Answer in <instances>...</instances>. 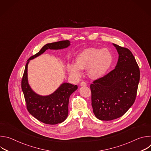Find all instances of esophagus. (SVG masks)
Instances as JSON below:
<instances>
[{"label":"esophagus","mask_w":151,"mask_h":151,"mask_svg":"<svg viewBox=\"0 0 151 151\" xmlns=\"http://www.w3.org/2000/svg\"><path fill=\"white\" fill-rule=\"evenodd\" d=\"M80 85H81V86H87V83H86L85 82H84V81H82V82H81Z\"/></svg>","instance_id":"1"}]
</instances>
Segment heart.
I'll return each instance as SVG.
<instances>
[{
  "label": "heart",
  "instance_id": "b5f03b06",
  "mask_svg": "<svg viewBox=\"0 0 151 151\" xmlns=\"http://www.w3.org/2000/svg\"><path fill=\"white\" fill-rule=\"evenodd\" d=\"M113 55L107 48L85 49L78 54L76 63H70L68 66L69 73L75 76H79L82 69H88V74L92 78H99L107 72L113 63Z\"/></svg>",
  "mask_w": 151,
  "mask_h": 151
}]
</instances>
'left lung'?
<instances>
[{
  "label": "left lung",
  "instance_id": "1",
  "mask_svg": "<svg viewBox=\"0 0 151 151\" xmlns=\"http://www.w3.org/2000/svg\"><path fill=\"white\" fill-rule=\"evenodd\" d=\"M119 54L115 68L90 85L91 105L97 118L111 121L124 115L135 101L140 69L132 52L114 44Z\"/></svg>",
  "mask_w": 151,
  "mask_h": 151
}]
</instances>
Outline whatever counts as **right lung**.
I'll return each instance as SVG.
<instances>
[{
    "mask_svg": "<svg viewBox=\"0 0 151 151\" xmlns=\"http://www.w3.org/2000/svg\"><path fill=\"white\" fill-rule=\"evenodd\" d=\"M70 45L69 40H61L47 44L36 54L30 57L26 63L21 79L22 88L27 109L37 120L47 124H57L65 120L68 115L70 96L78 88L77 85L64 83L52 94L41 96L34 93L27 81V65L29 60L40 55L47 50H58Z\"/></svg>",
    "mask_w": 151,
    "mask_h": 151,
    "instance_id": "right-lung-1",
    "label": "right lung"
}]
</instances>
